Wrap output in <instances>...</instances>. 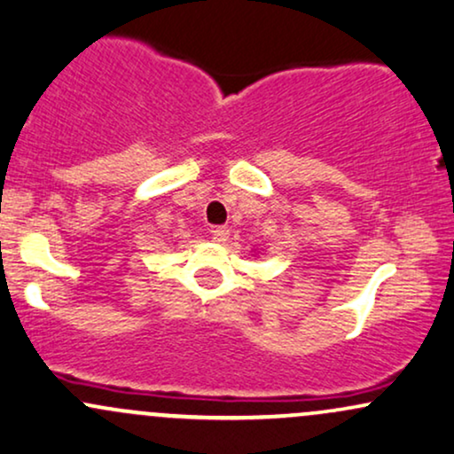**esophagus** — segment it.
<instances>
[{
  "label": "esophagus",
  "mask_w": 454,
  "mask_h": 454,
  "mask_svg": "<svg viewBox=\"0 0 454 454\" xmlns=\"http://www.w3.org/2000/svg\"><path fill=\"white\" fill-rule=\"evenodd\" d=\"M210 233H212V239H215V242H218V244H225L229 239V229L227 227H215Z\"/></svg>",
  "instance_id": "34e87169"
}]
</instances>
